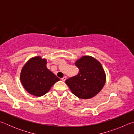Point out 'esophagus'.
Returning <instances> with one entry per match:
<instances>
[{
  "instance_id": "esophagus-1",
  "label": "esophagus",
  "mask_w": 134,
  "mask_h": 134,
  "mask_svg": "<svg viewBox=\"0 0 134 134\" xmlns=\"http://www.w3.org/2000/svg\"><path fill=\"white\" fill-rule=\"evenodd\" d=\"M66 79H67V77L66 76H64V77H63L62 79V80L63 81H65Z\"/></svg>"
}]
</instances>
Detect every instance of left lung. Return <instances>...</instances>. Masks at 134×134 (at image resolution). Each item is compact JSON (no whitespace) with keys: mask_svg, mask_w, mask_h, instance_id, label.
Instances as JSON below:
<instances>
[{"mask_svg":"<svg viewBox=\"0 0 134 134\" xmlns=\"http://www.w3.org/2000/svg\"><path fill=\"white\" fill-rule=\"evenodd\" d=\"M75 65L79 69L76 76L65 80L71 92L80 99L92 98L100 92L106 81L102 64L91 56H83Z\"/></svg>","mask_w":134,"mask_h":134,"instance_id":"obj_1","label":"left lung"}]
</instances>
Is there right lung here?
Here are the masks:
<instances>
[{
    "label": "right lung",
    "mask_w": 134,
    "mask_h": 134,
    "mask_svg": "<svg viewBox=\"0 0 134 134\" xmlns=\"http://www.w3.org/2000/svg\"><path fill=\"white\" fill-rule=\"evenodd\" d=\"M46 59L40 56L29 60L22 68L20 75L22 85L29 93L40 97L47 93L52 86L60 80L47 68Z\"/></svg>",
    "instance_id": "1"
}]
</instances>
